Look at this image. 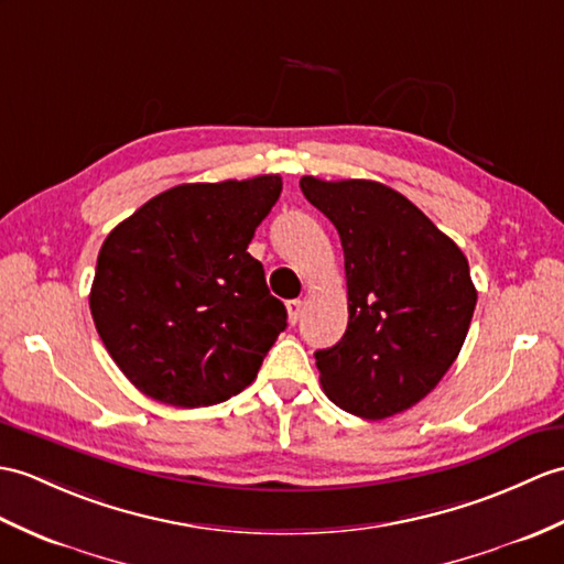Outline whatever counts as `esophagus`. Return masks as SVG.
I'll use <instances>...</instances> for the list:
<instances>
[{"instance_id": "1", "label": "esophagus", "mask_w": 564, "mask_h": 564, "mask_svg": "<svg viewBox=\"0 0 564 564\" xmlns=\"http://www.w3.org/2000/svg\"><path fill=\"white\" fill-rule=\"evenodd\" d=\"M285 310H288V322L295 324L300 319V312H303V303H300V300H288Z\"/></svg>"}]
</instances>
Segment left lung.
Listing matches in <instances>:
<instances>
[{
  "label": "left lung",
  "mask_w": 564,
  "mask_h": 564,
  "mask_svg": "<svg viewBox=\"0 0 564 564\" xmlns=\"http://www.w3.org/2000/svg\"><path fill=\"white\" fill-rule=\"evenodd\" d=\"M344 247L348 326L314 352L338 409L368 421L425 399L452 368L476 310L464 252L403 194L372 180H300Z\"/></svg>",
  "instance_id": "obj_1"
}]
</instances>
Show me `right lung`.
I'll use <instances>...</instances> for the list:
<instances>
[{"instance_id": "1", "label": "right lung", "mask_w": 564, "mask_h": 564, "mask_svg": "<svg viewBox=\"0 0 564 564\" xmlns=\"http://www.w3.org/2000/svg\"><path fill=\"white\" fill-rule=\"evenodd\" d=\"M281 189L279 175L177 185L105 238L90 314L141 394L199 409L254 382L288 312L247 245Z\"/></svg>"}]
</instances>
